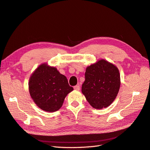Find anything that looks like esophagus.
<instances>
[{
	"mask_svg": "<svg viewBox=\"0 0 150 150\" xmlns=\"http://www.w3.org/2000/svg\"><path fill=\"white\" fill-rule=\"evenodd\" d=\"M74 89L75 90H76V91L80 90V86H79V85H76V86H75L74 87Z\"/></svg>",
	"mask_w": 150,
	"mask_h": 150,
	"instance_id": "34e87169",
	"label": "esophagus"
}]
</instances>
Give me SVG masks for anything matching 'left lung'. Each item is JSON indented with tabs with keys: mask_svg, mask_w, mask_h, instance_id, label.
<instances>
[{
	"mask_svg": "<svg viewBox=\"0 0 150 150\" xmlns=\"http://www.w3.org/2000/svg\"><path fill=\"white\" fill-rule=\"evenodd\" d=\"M120 74L117 67L104 59L86 67L82 93L94 109L106 108L112 104L119 92Z\"/></svg>",
	"mask_w": 150,
	"mask_h": 150,
	"instance_id": "1",
	"label": "left lung"
}]
</instances>
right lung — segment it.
<instances>
[{
  "instance_id": "1",
  "label": "right lung",
  "mask_w": 150,
  "mask_h": 150,
  "mask_svg": "<svg viewBox=\"0 0 150 150\" xmlns=\"http://www.w3.org/2000/svg\"><path fill=\"white\" fill-rule=\"evenodd\" d=\"M29 90L36 105L43 111L52 112L59 110L73 88L56 67L42 63L31 74Z\"/></svg>"
}]
</instances>
